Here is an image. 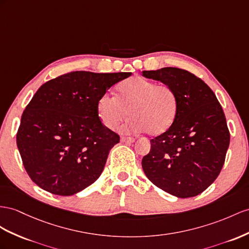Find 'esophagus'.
<instances>
[{
	"mask_svg": "<svg viewBox=\"0 0 249 249\" xmlns=\"http://www.w3.org/2000/svg\"><path fill=\"white\" fill-rule=\"evenodd\" d=\"M121 142L123 143H133L135 142V139L130 137H121Z\"/></svg>",
	"mask_w": 249,
	"mask_h": 249,
	"instance_id": "1",
	"label": "esophagus"
}]
</instances>
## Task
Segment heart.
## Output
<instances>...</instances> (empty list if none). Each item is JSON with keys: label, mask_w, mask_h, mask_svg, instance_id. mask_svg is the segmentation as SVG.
<instances>
[{"label": "heart", "mask_w": 249, "mask_h": 249, "mask_svg": "<svg viewBox=\"0 0 249 249\" xmlns=\"http://www.w3.org/2000/svg\"><path fill=\"white\" fill-rule=\"evenodd\" d=\"M99 118L108 129H116L126 118L123 126L127 132H147L162 135L173 126L179 110V100L173 88L141 76L123 81L117 97L105 93L97 104Z\"/></svg>", "instance_id": "1"}]
</instances>
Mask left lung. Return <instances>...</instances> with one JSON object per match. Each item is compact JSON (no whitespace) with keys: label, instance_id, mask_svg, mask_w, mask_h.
<instances>
[{"label":"left lung","instance_id":"8db88e82","mask_svg":"<svg viewBox=\"0 0 249 249\" xmlns=\"http://www.w3.org/2000/svg\"><path fill=\"white\" fill-rule=\"evenodd\" d=\"M145 78L174 89L179 110L173 126L150 140L142 167L151 183L178 197L200 195L218 178L231 135L213 91L187 70H144Z\"/></svg>","mask_w":249,"mask_h":249}]
</instances>
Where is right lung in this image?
Listing matches in <instances>:
<instances>
[{"instance_id":"right-lung-1","label":"right lung","mask_w":249,"mask_h":249,"mask_svg":"<svg viewBox=\"0 0 249 249\" xmlns=\"http://www.w3.org/2000/svg\"><path fill=\"white\" fill-rule=\"evenodd\" d=\"M130 75L72 71L37 89L17 133L24 167L37 186L66 196L98 180L110 149L120 141L102 124L98 101Z\"/></svg>"}]
</instances>
